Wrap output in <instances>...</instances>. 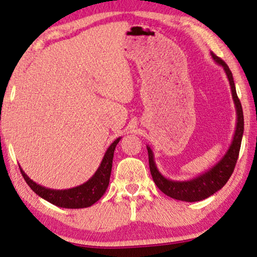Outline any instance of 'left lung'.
<instances>
[{
	"label": "left lung",
	"instance_id": "1",
	"mask_svg": "<svg viewBox=\"0 0 257 257\" xmlns=\"http://www.w3.org/2000/svg\"><path fill=\"white\" fill-rule=\"evenodd\" d=\"M211 57L214 62L223 67L225 74L227 76L232 92V99L235 106L236 112V125L234 130V135L231 142V145L227 149L223 158H221L217 164L209 168L208 171L203 172L202 174L196 178L190 180H185V181H177V180H171L164 177L160 173L155 163V156L151 148L147 145L148 153H149V165H150V172L152 179L157 187L163 191L164 194L167 195L172 198L179 201L185 202H197L202 201L211 196L216 191L223 188L226 185L228 179L234 171L236 160H238L241 140L243 135V112L241 102L236 95V90L233 80L232 72L227 67V64L224 62L220 57H218L211 52Z\"/></svg>",
	"mask_w": 257,
	"mask_h": 257
}]
</instances>
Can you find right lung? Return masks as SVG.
I'll use <instances>...</instances> for the list:
<instances>
[{
  "label": "right lung",
  "instance_id": "1",
  "mask_svg": "<svg viewBox=\"0 0 257 257\" xmlns=\"http://www.w3.org/2000/svg\"><path fill=\"white\" fill-rule=\"evenodd\" d=\"M120 140L121 137H118L109 145L95 173L86 182H84L83 185L74 187V188L61 190L46 188V187L38 185L37 182L31 180L28 177V174L23 171V168L19 166L21 173L26 183L30 186V188L37 195H39L41 198L52 203V204L66 209L89 208V206L100 200L109 185L114 150H115Z\"/></svg>",
  "mask_w": 257,
  "mask_h": 257
}]
</instances>
